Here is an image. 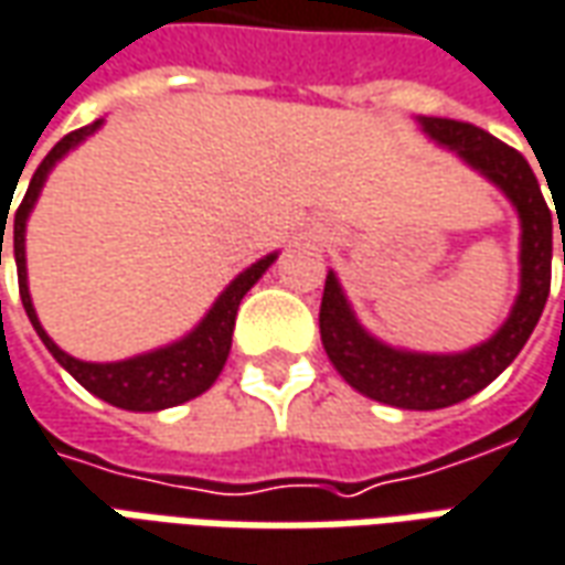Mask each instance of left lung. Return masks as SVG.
<instances>
[{
	"label": "left lung",
	"instance_id": "obj_1",
	"mask_svg": "<svg viewBox=\"0 0 565 565\" xmlns=\"http://www.w3.org/2000/svg\"><path fill=\"white\" fill-rule=\"evenodd\" d=\"M437 143L456 149L468 164L487 173L508 199L514 201L523 242H520V296L502 330L483 345L465 354H413L382 345L354 321L337 275L330 271L321 299V342L339 376L379 404L401 409H440L487 388L504 366L514 361L542 318L551 294V250L554 223L542 186L530 161L477 125L456 118H419ZM565 266V238H563Z\"/></svg>",
	"mask_w": 565,
	"mask_h": 565
}]
</instances>
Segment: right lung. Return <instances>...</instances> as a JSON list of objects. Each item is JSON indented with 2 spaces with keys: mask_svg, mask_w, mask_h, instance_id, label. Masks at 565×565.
Listing matches in <instances>:
<instances>
[{
  "mask_svg": "<svg viewBox=\"0 0 565 565\" xmlns=\"http://www.w3.org/2000/svg\"><path fill=\"white\" fill-rule=\"evenodd\" d=\"M100 128V121L85 125L78 131H70L61 143L51 149L49 156L42 159V164L35 168L33 180L26 186V195L18 204L14 214V263H18V284H21V302L26 309V318L33 321L35 333L42 337L45 349L57 358V364L66 366L76 382H82L90 394L104 397L106 404L121 406V409H140V413H152V409H164V406H177L183 401L199 397L201 392H207L220 376V370L226 364L228 349H232V330H235V315L242 306L244 294L259 281V275L269 269L275 263V254L254 263L250 269L242 271L235 281L228 284L226 294L214 302V309L207 311V318L189 333L186 339L173 342L168 349L152 351V354H140L131 361H118V364H85L70 358L66 351H61L49 339V333L42 330V323L35 318L33 302H30V290H26V256H23V228H26V216L33 211L35 199L42 192L45 177L54 168V161L63 159L76 143H82L88 134ZM2 223H8V216L2 214ZM6 235V228H2ZM2 235H0V254H2ZM2 263V259H0Z\"/></svg>",
  "mask_w": 565,
  "mask_h": 565,
  "instance_id": "obj_1",
  "label": "right lung"
}]
</instances>
